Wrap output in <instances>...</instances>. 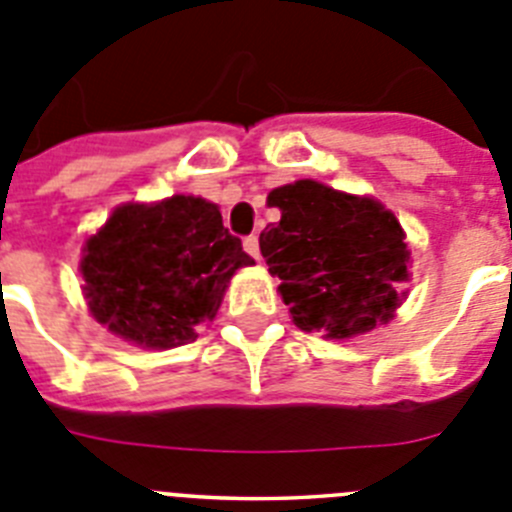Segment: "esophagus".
<instances>
[{
	"label": "esophagus",
	"mask_w": 512,
	"mask_h": 512,
	"mask_svg": "<svg viewBox=\"0 0 512 512\" xmlns=\"http://www.w3.org/2000/svg\"><path fill=\"white\" fill-rule=\"evenodd\" d=\"M243 248H246L248 256H253V259L259 261L261 259V251H259V238L256 235H248L246 241H243Z\"/></svg>",
	"instance_id": "1"
}]
</instances>
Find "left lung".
<instances>
[{
	"mask_svg": "<svg viewBox=\"0 0 512 512\" xmlns=\"http://www.w3.org/2000/svg\"><path fill=\"white\" fill-rule=\"evenodd\" d=\"M266 205L282 217L259 235L261 256L282 279L297 328L343 341L395 318L408 295L410 251L382 202L300 179L271 189Z\"/></svg>",
	"mask_w": 512,
	"mask_h": 512,
	"instance_id": "8db88e82",
	"label": "left lung"
}]
</instances>
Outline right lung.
<instances>
[{
	"mask_svg": "<svg viewBox=\"0 0 512 512\" xmlns=\"http://www.w3.org/2000/svg\"><path fill=\"white\" fill-rule=\"evenodd\" d=\"M251 264L217 205L174 194L117 207L87 241L79 269L97 323L135 346L174 348L197 338L230 277Z\"/></svg>",
	"mask_w": 512,
	"mask_h": 512,
	"instance_id": "right-lung-1",
	"label": "right lung"
}]
</instances>
